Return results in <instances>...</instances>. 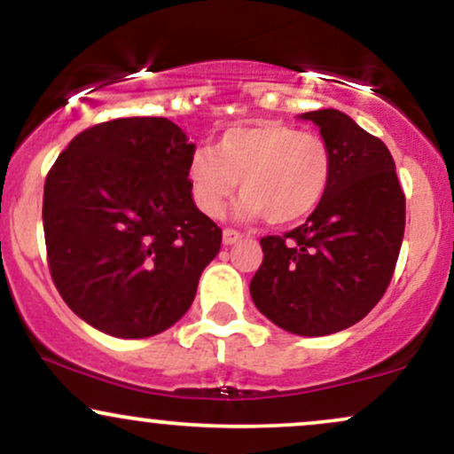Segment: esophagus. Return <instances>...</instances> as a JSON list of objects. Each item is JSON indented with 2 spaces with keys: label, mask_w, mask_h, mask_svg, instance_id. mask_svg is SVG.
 <instances>
[{
  "label": "esophagus",
  "mask_w": 454,
  "mask_h": 454,
  "mask_svg": "<svg viewBox=\"0 0 454 454\" xmlns=\"http://www.w3.org/2000/svg\"><path fill=\"white\" fill-rule=\"evenodd\" d=\"M241 239H243V232L234 231V228H226V231H223V245H232L241 241Z\"/></svg>",
  "instance_id": "34e87169"
}]
</instances>
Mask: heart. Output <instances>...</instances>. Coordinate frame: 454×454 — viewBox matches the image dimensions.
<instances>
[{
    "instance_id": "obj_1",
    "label": "heart",
    "mask_w": 454,
    "mask_h": 454,
    "mask_svg": "<svg viewBox=\"0 0 454 454\" xmlns=\"http://www.w3.org/2000/svg\"><path fill=\"white\" fill-rule=\"evenodd\" d=\"M331 170V149L322 137L279 121H256L226 129L215 149L194 153L187 176L205 215L220 217L241 184L237 213L243 220L267 215L275 226H288L320 205Z\"/></svg>"
}]
</instances>
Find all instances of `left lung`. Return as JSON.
<instances>
[{
	"instance_id": "left-lung-1",
	"label": "left lung",
	"mask_w": 454,
	"mask_h": 454,
	"mask_svg": "<svg viewBox=\"0 0 454 454\" xmlns=\"http://www.w3.org/2000/svg\"><path fill=\"white\" fill-rule=\"evenodd\" d=\"M331 149L320 205L284 237L260 239L254 305L294 335L320 337L356 325L387 293L405 231V196L382 140L335 108L303 113Z\"/></svg>"
}]
</instances>
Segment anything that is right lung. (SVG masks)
Listing matches in <instances>:
<instances>
[{
    "mask_svg": "<svg viewBox=\"0 0 454 454\" xmlns=\"http://www.w3.org/2000/svg\"><path fill=\"white\" fill-rule=\"evenodd\" d=\"M194 151L170 119H113L72 138L46 175L51 278L98 331L143 340L190 309L222 247V228L192 198Z\"/></svg>",
    "mask_w": 454,
    "mask_h": 454,
    "instance_id": "add662e5",
    "label": "right lung"
}]
</instances>
